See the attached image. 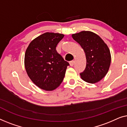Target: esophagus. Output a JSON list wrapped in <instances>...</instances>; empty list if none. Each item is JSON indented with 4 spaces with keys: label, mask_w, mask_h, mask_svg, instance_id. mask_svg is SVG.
<instances>
[{
    "label": "esophagus",
    "mask_w": 127,
    "mask_h": 127,
    "mask_svg": "<svg viewBox=\"0 0 127 127\" xmlns=\"http://www.w3.org/2000/svg\"><path fill=\"white\" fill-rule=\"evenodd\" d=\"M74 63H75L74 61H71L70 62H69V65H70L71 67H72V66L74 65Z\"/></svg>",
    "instance_id": "1"
}]
</instances>
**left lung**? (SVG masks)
<instances>
[{"instance_id":"obj_1","label":"left lung","mask_w":127,"mask_h":127,"mask_svg":"<svg viewBox=\"0 0 127 127\" xmlns=\"http://www.w3.org/2000/svg\"><path fill=\"white\" fill-rule=\"evenodd\" d=\"M72 37L85 52L86 66L80 74L83 81L95 83L104 78L108 72L111 55L108 45L99 35L90 31H82Z\"/></svg>"}]
</instances>
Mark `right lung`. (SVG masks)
Wrapping results in <instances>:
<instances>
[{
	"label": "right lung",
	"instance_id": "add662e5",
	"mask_svg": "<svg viewBox=\"0 0 127 127\" xmlns=\"http://www.w3.org/2000/svg\"><path fill=\"white\" fill-rule=\"evenodd\" d=\"M64 35L46 32L32 40L26 50L25 67L28 75L39 88L46 91L62 83L69 63L56 51Z\"/></svg>",
	"mask_w": 127,
	"mask_h": 127
}]
</instances>
